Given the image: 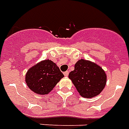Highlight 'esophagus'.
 Masks as SVG:
<instances>
[{
	"mask_svg": "<svg viewBox=\"0 0 129 129\" xmlns=\"http://www.w3.org/2000/svg\"><path fill=\"white\" fill-rule=\"evenodd\" d=\"M69 71H65V72L64 73V76H66V77H67L69 75Z\"/></svg>",
	"mask_w": 129,
	"mask_h": 129,
	"instance_id": "obj_1",
	"label": "esophagus"
}]
</instances>
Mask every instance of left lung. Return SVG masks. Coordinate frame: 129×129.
I'll return each mask as SVG.
<instances>
[{"instance_id":"obj_1","label":"left lung","mask_w":129,"mask_h":129,"mask_svg":"<svg viewBox=\"0 0 129 129\" xmlns=\"http://www.w3.org/2000/svg\"><path fill=\"white\" fill-rule=\"evenodd\" d=\"M69 78L84 98H93L99 95L105 88L107 75L100 66L84 59L77 61L74 70L69 74Z\"/></svg>"}]
</instances>
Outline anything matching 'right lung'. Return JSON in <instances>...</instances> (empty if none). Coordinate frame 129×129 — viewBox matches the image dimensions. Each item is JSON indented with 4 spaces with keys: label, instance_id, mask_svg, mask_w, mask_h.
<instances>
[{
    "label": "right lung",
    "instance_id": "obj_1",
    "mask_svg": "<svg viewBox=\"0 0 129 129\" xmlns=\"http://www.w3.org/2000/svg\"><path fill=\"white\" fill-rule=\"evenodd\" d=\"M64 75L56 63L47 59L36 64L27 71L25 81L34 92L45 95L53 90Z\"/></svg>",
    "mask_w": 129,
    "mask_h": 129
}]
</instances>
